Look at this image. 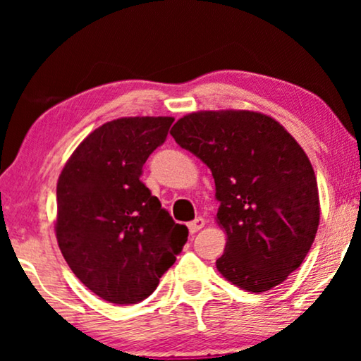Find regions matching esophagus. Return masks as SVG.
Masks as SVG:
<instances>
[{
  "label": "esophagus",
  "instance_id": "esophagus-1",
  "mask_svg": "<svg viewBox=\"0 0 361 361\" xmlns=\"http://www.w3.org/2000/svg\"><path fill=\"white\" fill-rule=\"evenodd\" d=\"M187 226H189V231L190 233H197V231L202 230L205 226V220L202 219V216H197L195 220H192L187 224Z\"/></svg>",
  "mask_w": 361,
  "mask_h": 361
}]
</instances>
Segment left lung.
I'll use <instances>...</instances> for the list:
<instances>
[{
	"instance_id": "1",
	"label": "left lung",
	"mask_w": 361,
	"mask_h": 361,
	"mask_svg": "<svg viewBox=\"0 0 361 361\" xmlns=\"http://www.w3.org/2000/svg\"><path fill=\"white\" fill-rule=\"evenodd\" d=\"M171 135L215 179L216 224L226 233L220 274L248 293L288 279L320 219L317 179L298 141L271 116L248 110L190 113Z\"/></svg>"
}]
</instances>
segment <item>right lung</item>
<instances>
[{
	"label": "right lung",
	"mask_w": 361,
	"mask_h": 361,
	"mask_svg": "<svg viewBox=\"0 0 361 361\" xmlns=\"http://www.w3.org/2000/svg\"><path fill=\"white\" fill-rule=\"evenodd\" d=\"M172 121H108L78 145L59 176V248L73 274L108 302L136 304L154 293L189 236L140 180Z\"/></svg>",
	"instance_id": "1"
}]
</instances>
